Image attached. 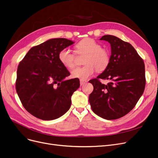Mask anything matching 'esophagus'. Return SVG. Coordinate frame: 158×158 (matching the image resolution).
<instances>
[{
	"mask_svg": "<svg viewBox=\"0 0 158 158\" xmlns=\"http://www.w3.org/2000/svg\"><path fill=\"white\" fill-rule=\"evenodd\" d=\"M86 83H87V81H86L82 80V79H81V80H80V85H81V86H82V85H83L86 84Z\"/></svg>",
	"mask_w": 158,
	"mask_h": 158,
	"instance_id": "esophagus-1",
	"label": "esophagus"
}]
</instances>
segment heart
Returning <instances> with one entry per match:
<instances>
[{"instance_id":"obj_1","label":"heart","mask_w":158,"mask_h":158,"mask_svg":"<svg viewBox=\"0 0 158 158\" xmlns=\"http://www.w3.org/2000/svg\"><path fill=\"white\" fill-rule=\"evenodd\" d=\"M79 53H86L85 59L86 66L75 68L71 72L73 78L86 80L98 71L105 70L110 60L109 51L92 38H85L80 40L75 46ZM60 63L68 69H72L75 66L74 56L68 48L61 50L58 55Z\"/></svg>"}]
</instances>
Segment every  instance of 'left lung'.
<instances>
[{
  "mask_svg": "<svg viewBox=\"0 0 158 158\" xmlns=\"http://www.w3.org/2000/svg\"><path fill=\"white\" fill-rule=\"evenodd\" d=\"M100 40L110 44V60L103 72L89 81L94 86L89 102L92 111L99 117L117 119L131 111L143 94L145 64L130 43L110 35L102 36ZM99 79L111 82L104 85Z\"/></svg>",
  "mask_w": 158,
  "mask_h": 158,
  "instance_id": "8db88e82",
  "label": "left lung"
}]
</instances>
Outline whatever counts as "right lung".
<instances>
[{"label": "right lung", "mask_w": 158, "mask_h": 158, "mask_svg": "<svg viewBox=\"0 0 158 158\" xmlns=\"http://www.w3.org/2000/svg\"><path fill=\"white\" fill-rule=\"evenodd\" d=\"M73 43L64 38L49 39L31 48L20 62L17 93L24 108L35 118L53 120L70 109L71 97L80 83L78 78L64 79L70 73L58 55Z\"/></svg>", "instance_id": "add662e5"}]
</instances>
